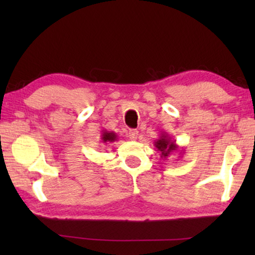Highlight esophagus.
<instances>
[{
  "label": "esophagus",
  "mask_w": 255,
  "mask_h": 255,
  "mask_svg": "<svg viewBox=\"0 0 255 255\" xmlns=\"http://www.w3.org/2000/svg\"><path fill=\"white\" fill-rule=\"evenodd\" d=\"M128 136L131 140H136L138 137V130H136V129H130V130L128 131Z\"/></svg>",
  "instance_id": "34e87169"
}]
</instances>
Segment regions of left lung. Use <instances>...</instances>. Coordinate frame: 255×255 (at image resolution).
<instances>
[{
    "mask_svg": "<svg viewBox=\"0 0 255 255\" xmlns=\"http://www.w3.org/2000/svg\"><path fill=\"white\" fill-rule=\"evenodd\" d=\"M154 146L159 152V155H161L162 158H166L169 155L178 152V150H181V153H183V149H179L176 141L172 139L169 133L165 131H161L158 139L154 141Z\"/></svg>",
    "mask_w": 255,
    "mask_h": 255,
    "instance_id": "1",
    "label": "left lung"
}]
</instances>
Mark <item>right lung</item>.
Instances as JSON below:
<instances>
[{
  "label": "right lung",
  "mask_w": 255,
  "mask_h": 255,
  "mask_svg": "<svg viewBox=\"0 0 255 255\" xmlns=\"http://www.w3.org/2000/svg\"><path fill=\"white\" fill-rule=\"evenodd\" d=\"M118 136L116 135L114 131H108V130H102L101 132V141L103 144H109V143H115L117 141Z\"/></svg>",
  "instance_id": "add662e5"
}]
</instances>
